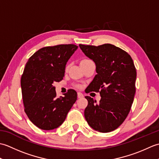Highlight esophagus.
I'll use <instances>...</instances> for the list:
<instances>
[{
  "label": "esophagus",
  "mask_w": 159,
  "mask_h": 159,
  "mask_svg": "<svg viewBox=\"0 0 159 159\" xmlns=\"http://www.w3.org/2000/svg\"><path fill=\"white\" fill-rule=\"evenodd\" d=\"M77 95H78V98H83V94L82 93L78 92Z\"/></svg>",
  "instance_id": "obj_1"
}]
</instances>
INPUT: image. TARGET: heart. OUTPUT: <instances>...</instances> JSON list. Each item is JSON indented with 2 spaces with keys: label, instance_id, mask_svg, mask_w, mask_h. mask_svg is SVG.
I'll return each mask as SVG.
<instances>
[{
  "label": "heart",
  "instance_id": "heart-1",
  "mask_svg": "<svg viewBox=\"0 0 159 159\" xmlns=\"http://www.w3.org/2000/svg\"><path fill=\"white\" fill-rule=\"evenodd\" d=\"M91 59H88V58H84V59H83L81 61H80V64H83V63H87V62H89V61H91ZM67 67H68V66H66V70H67ZM77 87H80V85H76Z\"/></svg>",
  "mask_w": 159,
  "mask_h": 159
}]
</instances>
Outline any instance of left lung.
Returning <instances> with one entry per match:
<instances>
[{"label": "left lung", "mask_w": 159, "mask_h": 159, "mask_svg": "<svg viewBox=\"0 0 159 159\" xmlns=\"http://www.w3.org/2000/svg\"><path fill=\"white\" fill-rule=\"evenodd\" d=\"M79 46L96 66L97 74L85 92H100L101 96L99 103L85 96V120L95 130L109 133L119 127L130 112L136 92L135 66L129 54L110 43Z\"/></svg>", "instance_id": "1"}]
</instances>
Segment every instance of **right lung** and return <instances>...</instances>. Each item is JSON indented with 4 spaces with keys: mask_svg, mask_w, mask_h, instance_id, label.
I'll list each match as a JSON object with an SVG mask.
<instances>
[{
    "mask_svg": "<svg viewBox=\"0 0 159 159\" xmlns=\"http://www.w3.org/2000/svg\"><path fill=\"white\" fill-rule=\"evenodd\" d=\"M77 48L74 44L43 47L26 63L20 80L25 111L40 129L50 130L61 125L77 100L74 89L57 98L52 85L63 79L66 63Z\"/></svg>",
    "mask_w": 159,
    "mask_h": 159,
    "instance_id": "add662e5",
    "label": "right lung"
}]
</instances>
